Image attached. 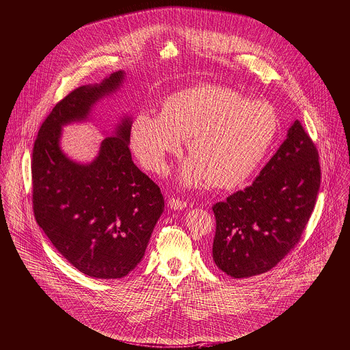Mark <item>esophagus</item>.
Returning a JSON list of instances; mask_svg holds the SVG:
<instances>
[{"label": "esophagus", "instance_id": "obj_1", "mask_svg": "<svg viewBox=\"0 0 350 350\" xmlns=\"http://www.w3.org/2000/svg\"><path fill=\"white\" fill-rule=\"evenodd\" d=\"M167 204L173 210H183V208L187 207V203L184 200H181V199H177V198H170L167 200Z\"/></svg>", "mask_w": 350, "mask_h": 350}]
</instances>
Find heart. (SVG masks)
<instances>
[{"label": "heart", "instance_id": "1", "mask_svg": "<svg viewBox=\"0 0 350 350\" xmlns=\"http://www.w3.org/2000/svg\"><path fill=\"white\" fill-rule=\"evenodd\" d=\"M279 128L275 109L264 101H249L234 89L200 85L169 96L161 113L143 111L131 128V143L140 162L162 173L167 157L187 140L191 158L181 181L215 188L241 187L258 167Z\"/></svg>", "mask_w": 350, "mask_h": 350}]
</instances>
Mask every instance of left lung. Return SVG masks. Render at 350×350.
Returning <instances> with one entry per match:
<instances>
[{
    "mask_svg": "<svg viewBox=\"0 0 350 350\" xmlns=\"http://www.w3.org/2000/svg\"><path fill=\"white\" fill-rule=\"evenodd\" d=\"M319 152L299 121L254 183L213 206V260L243 279L276 267L299 242L320 188Z\"/></svg>",
    "mask_w": 350,
    "mask_h": 350,
    "instance_id": "8db88e82",
    "label": "left lung"
}]
</instances>
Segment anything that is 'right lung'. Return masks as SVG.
Here are the masks:
<instances>
[{
	"instance_id": "obj_1",
	"label": "right lung",
	"mask_w": 350,
	"mask_h": 350,
	"mask_svg": "<svg viewBox=\"0 0 350 350\" xmlns=\"http://www.w3.org/2000/svg\"><path fill=\"white\" fill-rule=\"evenodd\" d=\"M124 78L116 71L68 93L46 116L33 148L36 219L56 250L94 279H121L137 267L165 207L161 188L132 161L129 116L90 163L74 162L60 148L62 128L86 121Z\"/></svg>"
}]
</instances>
